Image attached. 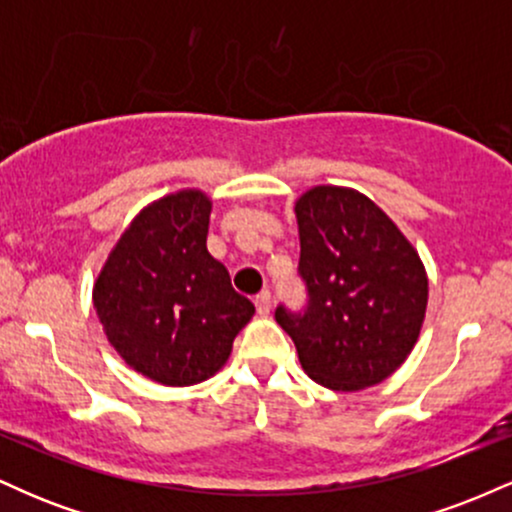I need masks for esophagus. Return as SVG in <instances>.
<instances>
[{"instance_id":"obj_1","label":"esophagus","mask_w":512,"mask_h":512,"mask_svg":"<svg viewBox=\"0 0 512 512\" xmlns=\"http://www.w3.org/2000/svg\"><path fill=\"white\" fill-rule=\"evenodd\" d=\"M255 308H257V315H262V317H267L269 313H272V293L262 291L260 296L255 298Z\"/></svg>"}]
</instances>
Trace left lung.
Returning <instances> with one entry per match:
<instances>
[{
	"label": "left lung",
	"mask_w": 512,
	"mask_h": 512,
	"mask_svg": "<svg viewBox=\"0 0 512 512\" xmlns=\"http://www.w3.org/2000/svg\"><path fill=\"white\" fill-rule=\"evenodd\" d=\"M301 264L310 303L276 308L298 361L315 383L358 392L407 361L424 327L428 276L419 252L373 199L315 185L296 199Z\"/></svg>",
	"instance_id": "left-lung-1"
}]
</instances>
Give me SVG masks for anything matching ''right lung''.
Instances as JSON below:
<instances>
[{
	"label": "right lung",
	"mask_w": 512,
	"mask_h": 512,
	"mask_svg": "<svg viewBox=\"0 0 512 512\" xmlns=\"http://www.w3.org/2000/svg\"><path fill=\"white\" fill-rule=\"evenodd\" d=\"M211 197L197 187L154 199L134 216L93 281V308L122 361L168 387L226 366L255 305L209 255Z\"/></svg>",
	"instance_id": "add662e5"
}]
</instances>
